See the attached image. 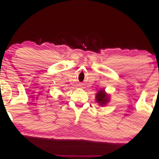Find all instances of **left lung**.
Instances as JSON below:
<instances>
[{
    "label": "left lung",
    "instance_id": "1",
    "mask_svg": "<svg viewBox=\"0 0 159 159\" xmlns=\"http://www.w3.org/2000/svg\"><path fill=\"white\" fill-rule=\"evenodd\" d=\"M110 101V95L105 92V89H102L95 94V102L100 106H105Z\"/></svg>",
    "mask_w": 159,
    "mask_h": 159
}]
</instances>
